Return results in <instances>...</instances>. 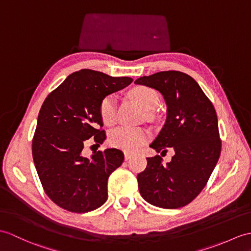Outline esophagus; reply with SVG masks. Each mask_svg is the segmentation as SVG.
Returning <instances> with one entry per match:
<instances>
[{"label": "esophagus", "instance_id": "esophagus-1", "mask_svg": "<svg viewBox=\"0 0 251 251\" xmlns=\"http://www.w3.org/2000/svg\"><path fill=\"white\" fill-rule=\"evenodd\" d=\"M124 155H125V160H129L132 157V154L130 152H125Z\"/></svg>", "mask_w": 251, "mask_h": 251}]
</instances>
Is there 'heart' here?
<instances>
[{
    "label": "heart",
    "instance_id": "1",
    "mask_svg": "<svg viewBox=\"0 0 251 251\" xmlns=\"http://www.w3.org/2000/svg\"><path fill=\"white\" fill-rule=\"evenodd\" d=\"M130 97L135 100L140 107L147 111L156 108L159 101L158 94L156 91L148 86H136L129 92ZM115 97L109 95L104 97L99 104V114L104 124H113L115 119ZM149 132L143 128H135L121 126L111 131L109 141L113 147L123 149L126 151H135L147 141Z\"/></svg>",
    "mask_w": 251,
    "mask_h": 251
}]
</instances>
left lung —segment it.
<instances>
[{
    "mask_svg": "<svg viewBox=\"0 0 251 251\" xmlns=\"http://www.w3.org/2000/svg\"><path fill=\"white\" fill-rule=\"evenodd\" d=\"M158 91L167 104V118L150 144L156 152L174 150L167 165L161 157H148L138 174L139 191L150 204L162 208L187 205L205 187L220 156L221 142L214 106L190 75L159 72L135 81Z\"/></svg>",
    "mask_w": 251,
    "mask_h": 251,
    "instance_id": "obj_1",
    "label": "left lung"
}]
</instances>
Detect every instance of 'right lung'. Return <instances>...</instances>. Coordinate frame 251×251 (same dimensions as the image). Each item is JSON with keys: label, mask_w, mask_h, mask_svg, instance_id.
Masks as SVG:
<instances>
[{"label": "right lung", "mask_w": 251, "mask_h": 251, "mask_svg": "<svg viewBox=\"0 0 251 251\" xmlns=\"http://www.w3.org/2000/svg\"><path fill=\"white\" fill-rule=\"evenodd\" d=\"M129 77H111L81 69L63 81L45 99L32 143L35 168L45 192L56 205L73 213H87L108 199V178L124 161L119 149L83 155L87 140H106L99 104L128 86Z\"/></svg>", "instance_id": "add662e5"}]
</instances>
